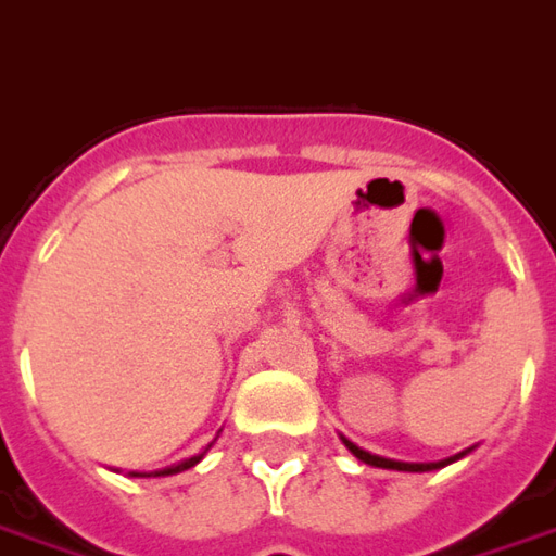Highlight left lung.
I'll return each mask as SVG.
<instances>
[{"instance_id":"obj_1","label":"left lung","mask_w":556,"mask_h":556,"mask_svg":"<svg viewBox=\"0 0 556 556\" xmlns=\"http://www.w3.org/2000/svg\"><path fill=\"white\" fill-rule=\"evenodd\" d=\"M345 442V448L355 454L358 460H364V464H370V467H382V469H400V472H430V469H440L445 467V464H452V460H457V457H464V452L454 454V457H448V460H437V464H403V460H388V457H379V454H370L364 452V448H358L355 442Z\"/></svg>"}]
</instances>
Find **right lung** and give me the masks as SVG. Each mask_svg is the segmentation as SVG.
<instances>
[{
  "mask_svg": "<svg viewBox=\"0 0 556 556\" xmlns=\"http://www.w3.org/2000/svg\"><path fill=\"white\" fill-rule=\"evenodd\" d=\"M201 457H204V454H195V457H189V460H180V464H174V467L159 469V472H153V476H174V472H184V469L195 467ZM131 476H141V472H131Z\"/></svg>",
  "mask_w": 556,
  "mask_h": 556,
  "instance_id": "obj_1",
  "label": "right lung"
}]
</instances>
